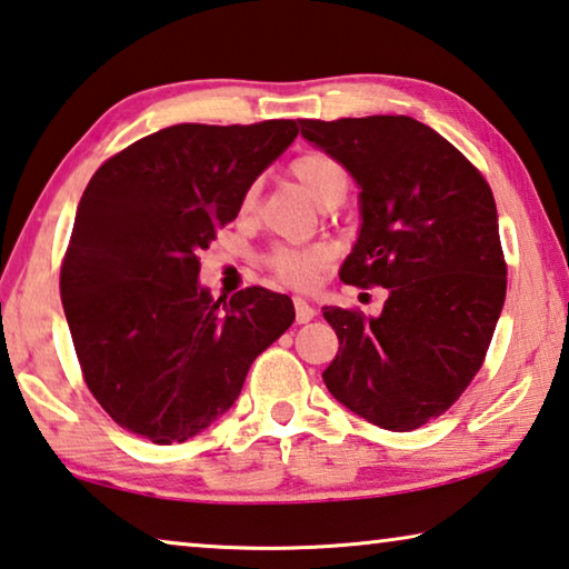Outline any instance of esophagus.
Instances as JSON below:
<instances>
[{
	"label": "esophagus",
	"instance_id": "1",
	"mask_svg": "<svg viewBox=\"0 0 569 569\" xmlns=\"http://www.w3.org/2000/svg\"><path fill=\"white\" fill-rule=\"evenodd\" d=\"M293 306H296V321L299 323H309L313 317H317V309H313L309 301L293 299Z\"/></svg>",
	"mask_w": 569,
	"mask_h": 569
}]
</instances>
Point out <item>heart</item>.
<instances>
[{"mask_svg":"<svg viewBox=\"0 0 569 569\" xmlns=\"http://www.w3.org/2000/svg\"><path fill=\"white\" fill-rule=\"evenodd\" d=\"M291 174L303 187V192L321 207L333 200L345 202L349 192V174L345 164L331 154H323V151H309V154L293 159ZM256 197L258 187H250L246 192V200H242V207L250 210L256 204ZM327 260L329 250L321 246H276L268 250L266 266L283 283L306 288L317 281L323 266H327Z\"/></svg>","mask_w":569,"mask_h":569,"instance_id":"b5f03b06","label":"heart"}]
</instances>
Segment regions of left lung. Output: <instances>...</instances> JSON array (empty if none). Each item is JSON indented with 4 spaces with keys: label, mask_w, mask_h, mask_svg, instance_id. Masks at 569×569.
<instances>
[{
    "label": "left lung",
    "mask_w": 569,
    "mask_h": 569,
    "mask_svg": "<svg viewBox=\"0 0 569 569\" xmlns=\"http://www.w3.org/2000/svg\"><path fill=\"white\" fill-rule=\"evenodd\" d=\"M299 123L362 189V228L339 278L390 288L377 319L323 309L339 337L323 382L359 418L415 430L471 385L507 299L491 187L453 143L410 116Z\"/></svg>",
    "instance_id": "1"
}]
</instances>
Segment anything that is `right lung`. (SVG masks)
<instances>
[{
	"label": "right lung",
	"instance_id": "add662e5",
	"mask_svg": "<svg viewBox=\"0 0 569 569\" xmlns=\"http://www.w3.org/2000/svg\"><path fill=\"white\" fill-rule=\"evenodd\" d=\"M296 137L288 119L177 123L133 141L88 182L60 299L88 390L121 428L157 446L194 438L293 323V301L260 286L214 301L197 281V252Z\"/></svg>",
	"mask_w": 569,
	"mask_h": 569
}]
</instances>
